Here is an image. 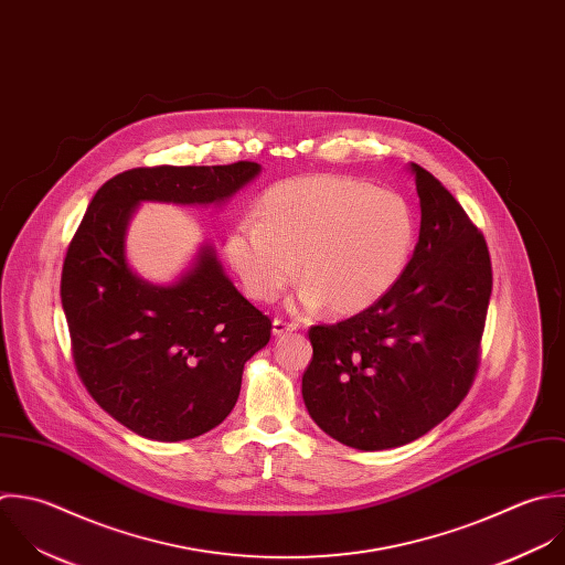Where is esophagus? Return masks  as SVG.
<instances>
[{
	"mask_svg": "<svg viewBox=\"0 0 565 565\" xmlns=\"http://www.w3.org/2000/svg\"><path fill=\"white\" fill-rule=\"evenodd\" d=\"M297 328H299V323H295V321H286V319H275L273 321V334L275 337H281L286 332H295Z\"/></svg>",
	"mask_w": 565,
	"mask_h": 565,
	"instance_id": "34e87169",
	"label": "esophagus"
}]
</instances>
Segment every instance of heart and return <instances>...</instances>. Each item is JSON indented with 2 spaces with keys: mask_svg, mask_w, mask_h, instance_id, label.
<instances>
[{
  "mask_svg": "<svg viewBox=\"0 0 565 565\" xmlns=\"http://www.w3.org/2000/svg\"><path fill=\"white\" fill-rule=\"evenodd\" d=\"M256 215L231 228L226 255L246 292L275 301L299 275V301L352 315L376 303L403 275L416 239L409 202L390 189L341 175L273 184Z\"/></svg>",
  "mask_w": 565,
  "mask_h": 565,
  "instance_id": "1",
  "label": "heart"
}]
</instances>
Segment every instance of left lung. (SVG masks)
Instances as JSON below:
<instances>
[{"label": "left lung", "instance_id": "8db88e82", "mask_svg": "<svg viewBox=\"0 0 565 565\" xmlns=\"http://www.w3.org/2000/svg\"><path fill=\"white\" fill-rule=\"evenodd\" d=\"M420 235L398 281L363 312L312 326L301 394L312 420L361 451L403 447L469 394L493 270L484 235L427 169L412 162Z\"/></svg>", "mask_w": 565, "mask_h": 565}]
</instances>
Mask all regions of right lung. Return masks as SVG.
I'll use <instances>...</instances> for the list:
<instances>
[{"label": "right lung", "mask_w": 565, "mask_h": 565, "mask_svg": "<svg viewBox=\"0 0 565 565\" xmlns=\"http://www.w3.org/2000/svg\"><path fill=\"white\" fill-rule=\"evenodd\" d=\"M259 171L248 160L122 171L96 191L67 246L61 303L76 372L89 396L142 438L178 443L217 427L273 323L211 246L171 286L140 279L125 257L127 224L140 202H224Z\"/></svg>", "instance_id": "right-lung-1"}]
</instances>
